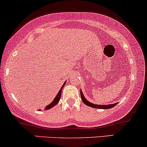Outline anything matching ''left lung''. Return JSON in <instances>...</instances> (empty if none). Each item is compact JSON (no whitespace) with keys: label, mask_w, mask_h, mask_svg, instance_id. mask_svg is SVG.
<instances>
[{"label":"left lung","mask_w":147,"mask_h":147,"mask_svg":"<svg viewBox=\"0 0 147 147\" xmlns=\"http://www.w3.org/2000/svg\"><path fill=\"white\" fill-rule=\"evenodd\" d=\"M80 96H81V99L82 100L85 104H86L88 106L92 107V108H99V109H110V108H113L114 106L117 105V103H114V104H110V105H96V104H93V103H90V101H88L86 98H85L84 95L82 94V92L80 90Z\"/></svg>","instance_id":"8db88e82"}]
</instances>
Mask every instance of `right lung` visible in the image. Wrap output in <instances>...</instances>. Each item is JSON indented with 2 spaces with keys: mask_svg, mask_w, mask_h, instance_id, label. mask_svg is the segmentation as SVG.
Listing matches in <instances>:
<instances>
[{
  "mask_svg": "<svg viewBox=\"0 0 147 147\" xmlns=\"http://www.w3.org/2000/svg\"><path fill=\"white\" fill-rule=\"evenodd\" d=\"M65 83H64V85H65ZM64 85H62V87H61L60 90V91L58 92V93H57V96H55V98H54V100H53V101H52V103H51L50 104H49V105H48L47 106H46V108H45V110H49V109H50V108H53V106H55V105L56 104H57V103H58L59 100H60V98H61V92H62V88H63V87H64Z\"/></svg>",
  "mask_w": 147,
  "mask_h": 147,
  "instance_id": "right-lung-1",
  "label": "right lung"
}]
</instances>
